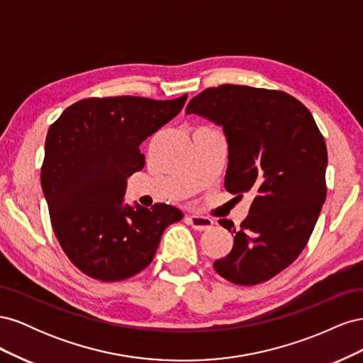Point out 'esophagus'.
Instances as JSON below:
<instances>
[{
    "label": "esophagus",
    "mask_w": 363,
    "mask_h": 363,
    "mask_svg": "<svg viewBox=\"0 0 363 363\" xmlns=\"http://www.w3.org/2000/svg\"><path fill=\"white\" fill-rule=\"evenodd\" d=\"M186 219H188V223L195 230H199V232H204V230L212 228V225H213V219L207 218V216H201V215H191Z\"/></svg>",
    "instance_id": "esophagus-1"
}]
</instances>
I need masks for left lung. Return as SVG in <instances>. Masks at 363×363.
I'll list each match as a JSON object with an SVG mask.
<instances>
[{"instance_id":"1","label":"left lung","mask_w":363,"mask_h":363,"mask_svg":"<svg viewBox=\"0 0 363 363\" xmlns=\"http://www.w3.org/2000/svg\"><path fill=\"white\" fill-rule=\"evenodd\" d=\"M186 113L221 125L228 144L225 189L250 192L248 216L233 232V248L213 268L242 286L277 276L300 256L327 196V147L312 113L292 95L223 84L194 96Z\"/></svg>"}]
</instances>
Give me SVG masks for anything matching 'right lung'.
I'll list each match as a JSON object with an SVG mask.
<instances>
[{
  "label": "right lung",
  "instance_id": "add662e5",
  "mask_svg": "<svg viewBox=\"0 0 363 363\" xmlns=\"http://www.w3.org/2000/svg\"><path fill=\"white\" fill-rule=\"evenodd\" d=\"M186 98H86L51 124L40 169L51 225L65 255L86 276L119 281L155 257L177 207L124 204L127 179L140 171L139 145L177 116Z\"/></svg>",
  "mask_w": 363,
  "mask_h": 363
}]
</instances>
